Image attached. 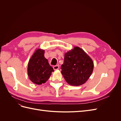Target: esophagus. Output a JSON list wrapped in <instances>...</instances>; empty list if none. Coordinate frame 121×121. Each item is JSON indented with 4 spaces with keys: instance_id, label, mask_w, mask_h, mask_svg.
Returning a JSON list of instances; mask_svg holds the SVG:
<instances>
[{
    "instance_id": "1",
    "label": "esophagus",
    "mask_w": 121,
    "mask_h": 121,
    "mask_svg": "<svg viewBox=\"0 0 121 121\" xmlns=\"http://www.w3.org/2000/svg\"><path fill=\"white\" fill-rule=\"evenodd\" d=\"M53 69H54V70H57V69H59V66H58V65H54V66H53Z\"/></svg>"
}]
</instances>
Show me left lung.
Masks as SVG:
<instances>
[{"label": "left lung", "mask_w": 121, "mask_h": 121, "mask_svg": "<svg viewBox=\"0 0 121 121\" xmlns=\"http://www.w3.org/2000/svg\"><path fill=\"white\" fill-rule=\"evenodd\" d=\"M93 68L94 64L91 57L82 49L75 46L65 53L61 73L69 85L80 86L89 78Z\"/></svg>", "instance_id": "obj_1"}]
</instances>
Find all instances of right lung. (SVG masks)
<instances>
[{
  "label": "right lung",
  "mask_w": 121,
  "mask_h": 121,
  "mask_svg": "<svg viewBox=\"0 0 121 121\" xmlns=\"http://www.w3.org/2000/svg\"><path fill=\"white\" fill-rule=\"evenodd\" d=\"M45 50L37 48L32 55L28 64L29 78L35 84L45 83L54 71L48 61L44 57Z\"/></svg>",
  "instance_id": "add662e5"
}]
</instances>
